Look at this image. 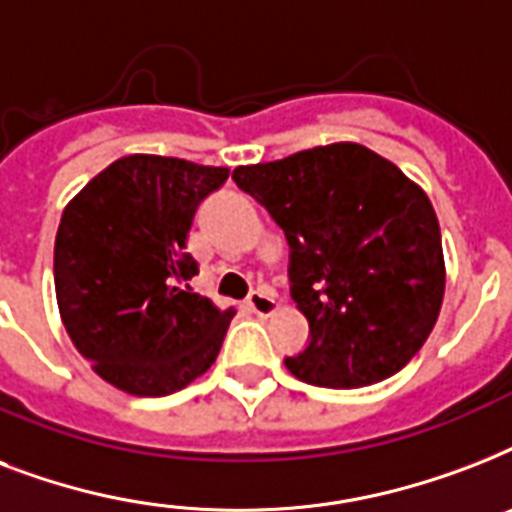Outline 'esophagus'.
I'll return each instance as SVG.
<instances>
[{"label":"esophagus","instance_id":"esophagus-1","mask_svg":"<svg viewBox=\"0 0 512 512\" xmlns=\"http://www.w3.org/2000/svg\"><path fill=\"white\" fill-rule=\"evenodd\" d=\"M247 305L249 311L255 313V316H260V319H268V316L276 313V297H273L271 289H257V292H252V295L247 297Z\"/></svg>","mask_w":512,"mask_h":512}]
</instances>
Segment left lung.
<instances>
[{
	"label": "left lung",
	"instance_id": "obj_1",
	"mask_svg": "<svg viewBox=\"0 0 512 512\" xmlns=\"http://www.w3.org/2000/svg\"><path fill=\"white\" fill-rule=\"evenodd\" d=\"M289 241V281L311 324L297 380L364 388L404 369L436 327L446 265L436 209L396 164L358 143H329L236 167Z\"/></svg>",
	"mask_w": 512,
	"mask_h": 512
}]
</instances>
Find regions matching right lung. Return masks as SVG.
Listing matches in <instances>:
<instances>
[{
    "instance_id": "right-lung-1",
    "label": "right lung",
    "mask_w": 512,
    "mask_h": 512,
    "mask_svg": "<svg viewBox=\"0 0 512 512\" xmlns=\"http://www.w3.org/2000/svg\"><path fill=\"white\" fill-rule=\"evenodd\" d=\"M228 167L130 154L68 201L55 236V297L95 374L130 396H170L215 364L236 316L193 292V215Z\"/></svg>"
}]
</instances>
